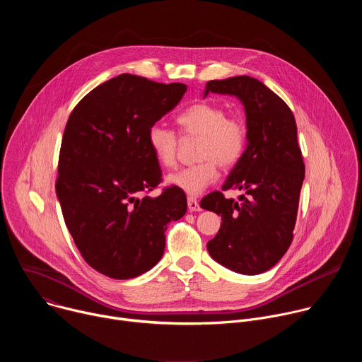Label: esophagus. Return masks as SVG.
<instances>
[{
    "mask_svg": "<svg viewBox=\"0 0 362 362\" xmlns=\"http://www.w3.org/2000/svg\"><path fill=\"white\" fill-rule=\"evenodd\" d=\"M187 209L190 212H199L200 211V206H199L196 197H187Z\"/></svg>",
    "mask_w": 362,
    "mask_h": 362,
    "instance_id": "1",
    "label": "esophagus"
}]
</instances>
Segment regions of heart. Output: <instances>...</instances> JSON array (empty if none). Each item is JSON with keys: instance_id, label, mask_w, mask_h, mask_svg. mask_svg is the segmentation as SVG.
Masks as SVG:
<instances>
[{"instance_id": "obj_1", "label": "heart", "mask_w": 362, "mask_h": 362, "mask_svg": "<svg viewBox=\"0 0 362 362\" xmlns=\"http://www.w3.org/2000/svg\"><path fill=\"white\" fill-rule=\"evenodd\" d=\"M176 122L186 136L199 137L196 158L200 162L169 173L166 185L197 196L218 179V165L228 169L240 160L247 141L246 124L240 117H226L225 109L212 103H196L183 110ZM147 144L162 166L175 165L177 137L173 130L162 123L151 124Z\"/></svg>"}]
</instances>
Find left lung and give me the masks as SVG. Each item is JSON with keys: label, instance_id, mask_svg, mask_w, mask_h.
Wrapping results in <instances>:
<instances>
[{"label": "left lung", "instance_id": "obj_1", "mask_svg": "<svg viewBox=\"0 0 362 362\" xmlns=\"http://www.w3.org/2000/svg\"><path fill=\"white\" fill-rule=\"evenodd\" d=\"M209 93L233 95L245 109L246 148L222 189L247 197L235 202L214 192L202 199L203 209L222 216L208 250L233 272L259 275L279 262L293 236L305 177L295 117L279 95L249 76L208 81L203 97Z\"/></svg>", "mask_w": 362, "mask_h": 362}]
</instances>
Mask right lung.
<instances>
[{
  "label": "right lung",
  "instance_id": "right-lung-1",
  "mask_svg": "<svg viewBox=\"0 0 362 362\" xmlns=\"http://www.w3.org/2000/svg\"><path fill=\"white\" fill-rule=\"evenodd\" d=\"M183 83L120 74L91 90L63 134L57 199L84 261L115 279L136 278L163 256L165 232L186 214L176 187L151 197L162 180L147 130L177 106Z\"/></svg>",
  "mask_w": 362,
  "mask_h": 362
}]
</instances>
